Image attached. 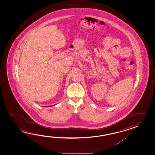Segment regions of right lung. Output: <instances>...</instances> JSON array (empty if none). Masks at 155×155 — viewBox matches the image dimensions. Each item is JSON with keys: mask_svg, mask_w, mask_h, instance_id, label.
<instances>
[{"mask_svg": "<svg viewBox=\"0 0 155 155\" xmlns=\"http://www.w3.org/2000/svg\"><path fill=\"white\" fill-rule=\"evenodd\" d=\"M49 106H48V107H49ZM46 107H48V106H46Z\"/></svg>", "mask_w": 155, "mask_h": 155, "instance_id": "add662e5", "label": "right lung"}]
</instances>
